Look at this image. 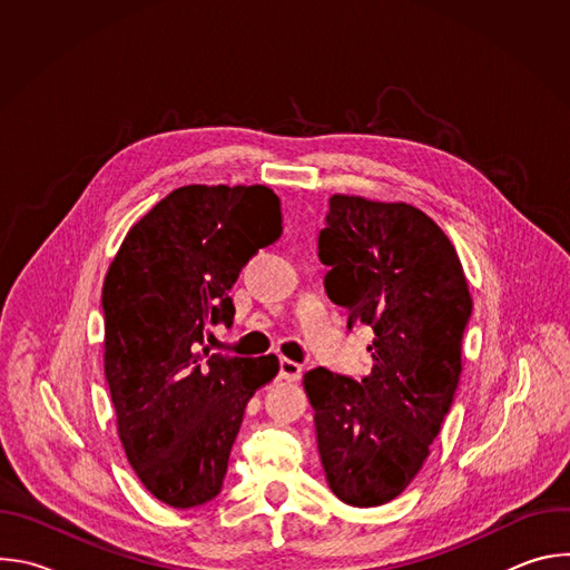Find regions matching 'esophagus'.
Instances as JSON below:
<instances>
[{"instance_id":"esophagus-1","label":"esophagus","mask_w":570,"mask_h":570,"mask_svg":"<svg viewBox=\"0 0 570 570\" xmlns=\"http://www.w3.org/2000/svg\"><path fill=\"white\" fill-rule=\"evenodd\" d=\"M279 376H282L284 381L293 383V381H297V379L302 376V365L295 363V361L282 358V361H279Z\"/></svg>"}]
</instances>
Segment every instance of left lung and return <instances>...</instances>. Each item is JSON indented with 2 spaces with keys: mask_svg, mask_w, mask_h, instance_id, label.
Returning a JSON list of instances; mask_svg holds the SVG:
<instances>
[{
  "mask_svg": "<svg viewBox=\"0 0 570 570\" xmlns=\"http://www.w3.org/2000/svg\"><path fill=\"white\" fill-rule=\"evenodd\" d=\"M317 257L330 299L372 327L363 381L304 374L330 490L347 505L396 499L424 466L462 372L473 302L449 236L409 203L334 194Z\"/></svg>",
  "mask_w": 570,
  "mask_h": 570,
  "instance_id": "1",
  "label": "left lung"
}]
</instances>
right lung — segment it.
Instances as JSON below:
<instances>
[{
    "label": "right lung",
    "mask_w": 570,
    "mask_h": 570,
    "mask_svg": "<svg viewBox=\"0 0 570 570\" xmlns=\"http://www.w3.org/2000/svg\"><path fill=\"white\" fill-rule=\"evenodd\" d=\"M279 234L273 189L187 185L128 229L106 273L104 367L117 435L141 484L171 508L220 492L246 405L279 372L275 354L205 347L209 324H232L227 293L240 268Z\"/></svg>",
    "instance_id": "obj_1"
}]
</instances>
